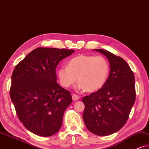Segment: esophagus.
<instances>
[{
    "label": "esophagus",
    "instance_id": "esophagus-1",
    "mask_svg": "<svg viewBox=\"0 0 149 149\" xmlns=\"http://www.w3.org/2000/svg\"><path fill=\"white\" fill-rule=\"evenodd\" d=\"M72 98L73 101H77V100H79V95H77L76 94H73L72 95Z\"/></svg>",
    "mask_w": 149,
    "mask_h": 149
}]
</instances>
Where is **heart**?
<instances>
[{
    "instance_id": "b5f03b06",
    "label": "heart",
    "mask_w": 149,
    "mask_h": 149,
    "mask_svg": "<svg viewBox=\"0 0 149 149\" xmlns=\"http://www.w3.org/2000/svg\"><path fill=\"white\" fill-rule=\"evenodd\" d=\"M109 73L110 64L104 57L79 55L58 69V76L63 87H71L77 79V89L94 92L105 84Z\"/></svg>"
}]
</instances>
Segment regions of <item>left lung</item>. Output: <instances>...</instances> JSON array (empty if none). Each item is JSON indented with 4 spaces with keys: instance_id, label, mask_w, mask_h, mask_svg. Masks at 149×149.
<instances>
[{
    "instance_id": "left-lung-1",
    "label": "left lung",
    "mask_w": 149,
    "mask_h": 149,
    "mask_svg": "<svg viewBox=\"0 0 149 149\" xmlns=\"http://www.w3.org/2000/svg\"><path fill=\"white\" fill-rule=\"evenodd\" d=\"M93 50L107 57L111 70L101 89L83 97V119L91 133L109 136L121 129L127 121L136 100L135 79L123 58L107 50Z\"/></svg>"
}]
</instances>
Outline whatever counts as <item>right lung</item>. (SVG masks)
<instances>
[{
  "instance_id": "right-lung-1",
  "label": "right lung",
  "mask_w": 149,
  "mask_h": 149,
  "mask_svg": "<svg viewBox=\"0 0 149 149\" xmlns=\"http://www.w3.org/2000/svg\"><path fill=\"white\" fill-rule=\"evenodd\" d=\"M73 52L65 49L36 48L14 69L10 97L20 121L36 135L51 136L62 126L72 96L57 83L56 68Z\"/></svg>"
}]
</instances>
